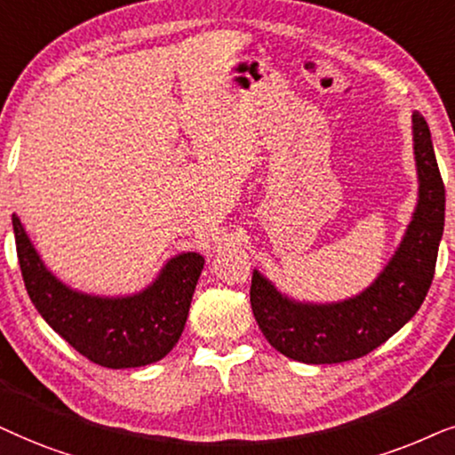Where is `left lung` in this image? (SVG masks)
Wrapping results in <instances>:
<instances>
[{
	"label": "left lung",
	"mask_w": 455,
	"mask_h": 455,
	"mask_svg": "<svg viewBox=\"0 0 455 455\" xmlns=\"http://www.w3.org/2000/svg\"><path fill=\"white\" fill-rule=\"evenodd\" d=\"M418 202L402 243L379 276L354 298L314 304L281 293L262 272L251 276V310L276 351L304 364H339L371 354L411 320L433 283L445 224V187L431 131L411 112Z\"/></svg>",
	"instance_id": "left-lung-1"
}]
</instances>
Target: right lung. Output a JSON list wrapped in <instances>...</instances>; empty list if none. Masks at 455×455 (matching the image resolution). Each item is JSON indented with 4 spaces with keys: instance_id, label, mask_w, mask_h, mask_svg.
Segmentation results:
<instances>
[{
    "instance_id": "1",
    "label": "right lung",
    "mask_w": 455,
    "mask_h": 455,
    "mask_svg": "<svg viewBox=\"0 0 455 455\" xmlns=\"http://www.w3.org/2000/svg\"><path fill=\"white\" fill-rule=\"evenodd\" d=\"M12 227L30 301L78 354L106 368H139L162 360L177 345L205 264L202 253L183 251L171 258L139 293L104 298L60 281L16 214Z\"/></svg>"
}]
</instances>
